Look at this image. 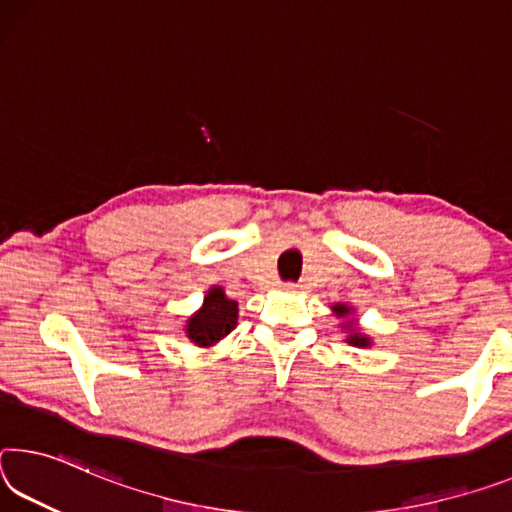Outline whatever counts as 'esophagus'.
Returning <instances> with one entry per match:
<instances>
[{
	"label": "esophagus",
	"instance_id": "esophagus-1",
	"mask_svg": "<svg viewBox=\"0 0 512 512\" xmlns=\"http://www.w3.org/2000/svg\"><path fill=\"white\" fill-rule=\"evenodd\" d=\"M285 289H289V291H298V289H303V287H300V285H294V282H287Z\"/></svg>",
	"mask_w": 512,
	"mask_h": 512
}]
</instances>
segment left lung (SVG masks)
Segmentation results:
<instances>
[{
	"label": "left lung",
	"instance_id": "left-lung-1",
	"mask_svg": "<svg viewBox=\"0 0 512 512\" xmlns=\"http://www.w3.org/2000/svg\"><path fill=\"white\" fill-rule=\"evenodd\" d=\"M332 312H335V314L339 316V319H346V316H351V314H353V307H348V305H344V303H335V305H332ZM342 328H344V330H348L346 342L351 344V346H358V348H367V346H371V337L362 335V332L353 326V321H344V323H342Z\"/></svg>",
	"mask_w": 512,
	"mask_h": 512
}]
</instances>
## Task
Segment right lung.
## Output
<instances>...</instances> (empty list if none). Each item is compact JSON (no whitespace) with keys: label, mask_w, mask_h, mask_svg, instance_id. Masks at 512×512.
Wrapping results in <instances>:
<instances>
[{"label":"right lung","mask_w":512,"mask_h":512,"mask_svg":"<svg viewBox=\"0 0 512 512\" xmlns=\"http://www.w3.org/2000/svg\"><path fill=\"white\" fill-rule=\"evenodd\" d=\"M239 305L237 300L227 298L223 287H212L207 291L205 303L196 314L189 316L184 332L196 346H214L225 335L237 328Z\"/></svg>","instance_id":"right-lung-1"}]
</instances>
